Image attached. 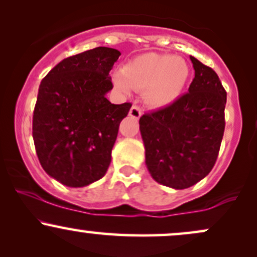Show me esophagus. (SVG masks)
<instances>
[{"instance_id": "obj_1", "label": "esophagus", "mask_w": 257, "mask_h": 257, "mask_svg": "<svg viewBox=\"0 0 257 257\" xmlns=\"http://www.w3.org/2000/svg\"><path fill=\"white\" fill-rule=\"evenodd\" d=\"M129 115H131L132 117H134V118H140L142 115V111L140 107L138 106V105H133L131 111H129Z\"/></svg>"}]
</instances>
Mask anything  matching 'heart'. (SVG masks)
Here are the masks:
<instances>
[{
  "label": "heart",
  "mask_w": 257,
  "mask_h": 257,
  "mask_svg": "<svg viewBox=\"0 0 257 257\" xmlns=\"http://www.w3.org/2000/svg\"><path fill=\"white\" fill-rule=\"evenodd\" d=\"M190 75L189 64L172 55L145 54L133 58L113 73V83L129 93L144 91L145 100L153 107H165L181 95Z\"/></svg>",
  "instance_id": "b5f03b06"
}]
</instances>
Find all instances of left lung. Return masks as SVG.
Here are the masks:
<instances>
[{"mask_svg":"<svg viewBox=\"0 0 257 257\" xmlns=\"http://www.w3.org/2000/svg\"><path fill=\"white\" fill-rule=\"evenodd\" d=\"M190 60L195 78L187 93L139 120L148 171L174 189L189 188L211 172L225 131L226 91L212 68Z\"/></svg>","mask_w":257,"mask_h":257,"instance_id":"8db88e82","label":"left lung"}]
</instances>
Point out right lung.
Returning a JSON list of instances; mask_svg holds the SVG:
<instances>
[{
  "mask_svg": "<svg viewBox=\"0 0 257 257\" xmlns=\"http://www.w3.org/2000/svg\"><path fill=\"white\" fill-rule=\"evenodd\" d=\"M119 55L105 46L74 55L40 82L32 123L36 152L46 174L67 187L93 183L111 163L119 123L132 107L105 97Z\"/></svg>",
  "mask_w": 257,
  "mask_h": 257,
  "instance_id": "right-lung-1",
  "label": "right lung"
}]
</instances>
